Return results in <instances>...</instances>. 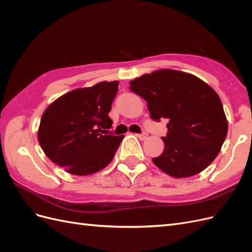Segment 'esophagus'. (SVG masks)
I'll return each instance as SVG.
<instances>
[{
    "label": "esophagus",
    "mask_w": 252,
    "mask_h": 252,
    "mask_svg": "<svg viewBox=\"0 0 252 252\" xmlns=\"http://www.w3.org/2000/svg\"><path fill=\"white\" fill-rule=\"evenodd\" d=\"M136 136H138V138H139L140 140L144 141V140H146V139L148 138V133H147V132H143V133H141V134H136Z\"/></svg>",
    "instance_id": "esophagus-1"
}]
</instances>
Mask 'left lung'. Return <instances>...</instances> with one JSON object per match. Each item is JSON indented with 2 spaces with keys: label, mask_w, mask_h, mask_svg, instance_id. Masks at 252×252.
I'll return each instance as SVG.
<instances>
[{
  "label": "left lung",
  "mask_w": 252,
  "mask_h": 252,
  "mask_svg": "<svg viewBox=\"0 0 252 252\" xmlns=\"http://www.w3.org/2000/svg\"><path fill=\"white\" fill-rule=\"evenodd\" d=\"M147 102L152 120L167 119L165 148L152 162L173 178L203 171L217 158L228 131L218 94L191 73L159 69L129 82Z\"/></svg>",
  "instance_id": "obj_1"
}]
</instances>
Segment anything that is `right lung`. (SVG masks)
Instances as JSON below:
<instances>
[{
    "label": "right lung",
    "instance_id": "obj_1",
    "mask_svg": "<svg viewBox=\"0 0 252 252\" xmlns=\"http://www.w3.org/2000/svg\"><path fill=\"white\" fill-rule=\"evenodd\" d=\"M119 82H100L78 88L52 102L44 111L37 139L53 163L74 175L104 169L116 155L124 135H113L108 113Z\"/></svg>",
    "mask_w": 252,
    "mask_h": 252
}]
</instances>
